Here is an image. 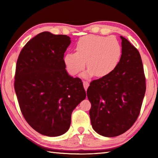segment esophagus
Returning a JSON list of instances; mask_svg holds the SVG:
<instances>
[{"instance_id":"1","label":"esophagus","mask_w":158,"mask_h":158,"mask_svg":"<svg viewBox=\"0 0 158 158\" xmlns=\"http://www.w3.org/2000/svg\"><path fill=\"white\" fill-rule=\"evenodd\" d=\"M83 84H84V87L85 90H87L88 88H89V83L88 82V81H83Z\"/></svg>"}]
</instances>
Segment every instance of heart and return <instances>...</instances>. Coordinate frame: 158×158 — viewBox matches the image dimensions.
<instances>
[{"mask_svg": "<svg viewBox=\"0 0 158 158\" xmlns=\"http://www.w3.org/2000/svg\"><path fill=\"white\" fill-rule=\"evenodd\" d=\"M77 52H69L64 63L72 74L80 73L86 64L89 69L82 74L88 78L93 75L103 77L112 73L118 64L122 54L119 41L114 36L88 35L76 44Z\"/></svg>", "mask_w": 158, "mask_h": 158, "instance_id": "b5f03b06", "label": "heart"}]
</instances>
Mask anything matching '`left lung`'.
Returning a JSON list of instances; mask_svg holds the SVG:
<instances>
[{"label":"left lung","mask_w":158,"mask_h":158,"mask_svg":"<svg viewBox=\"0 0 158 158\" xmlns=\"http://www.w3.org/2000/svg\"><path fill=\"white\" fill-rule=\"evenodd\" d=\"M122 54L114 70L94 80L87 90L91 125L106 137L121 135L139 115L146 92L143 64L138 50L123 36Z\"/></svg>","instance_id":"1"}]
</instances>
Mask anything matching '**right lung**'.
<instances>
[{
    "label": "right lung",
    "mask_w": 158,
    "mask_h": 158,
    "mask_svg": "<svg viewBox=\"0 0 158 158\" xmlns=\"http://www.w3.org/2000/svg\"><path fill=\"white\" fill-rule=\"evenodd\" d=\"M70 37L44 31L21 51L15 90L23 117L42 135L58 137L71 124V115L86 97L81 80L69 75L64 53Z\"/></svg>",
    "instance_id": "1"
}]
</instances>
